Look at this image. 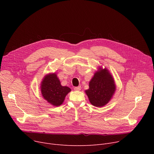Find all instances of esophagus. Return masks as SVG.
I'll list each match as a JSON object with an SVG mask.
<instances>
[{"instance_id": "esophagus-1", "label": "esophagus", "mask_w": 154, "mask_h": 154, "mask_svg": "<svg viewBox=\"0 0 154 154\" xmlns=\"http://www.w3.org/2000/svg\"><path fill=\"white\" fill-rule=\"evenodd\" d=\"M74 90L75 91H80L81 90V87L80 86H79V87H74Z\"/></svg>"}]
</instances>
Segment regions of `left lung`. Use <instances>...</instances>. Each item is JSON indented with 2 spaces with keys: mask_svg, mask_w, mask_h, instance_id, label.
Instances as JSON below:
<instances>
[{
  "mask_svg": "<svg viewBox=\"0 0 154 154\" xmlns=\"http://www.w3.org/2000/svg\"><path fill=\"white\" fill-rule=\"evenodd\" d=\"M116 91L114 80L109 71L104 69L97 71L85 91L90 102L95 107H102L111 99Z\"/></svg>",
  "mask_w": 154,
  "mask_h": 154,
  "instance_id": "1",
  "label": "left lung"
}]
</instances>
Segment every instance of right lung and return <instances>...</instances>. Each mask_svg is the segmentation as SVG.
I'll use <instances>...</instances> for the list:
<instances>
[{"instance_id":"add662e5","label":"right lung","mask_w":154,"mask_h":154,"mask_svg":"<svg viewBox=\"0 0 154 154\" xmlns=\"http://www.w3.org/2000/svg\"><path fill=\"white\" fill-rule=\"evenodd\" d=\"M70 88L62 86L55 74L45 76L41 84V92L44 98L54 106H59L63 103Z\"/></svg>"}]
</instances>
